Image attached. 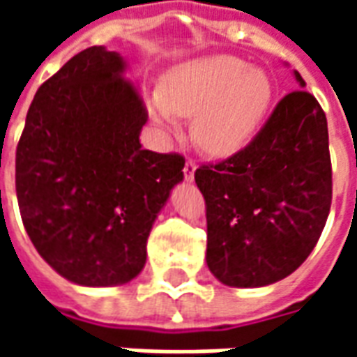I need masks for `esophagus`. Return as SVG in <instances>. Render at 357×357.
Wrapping results in <instances>:
<instances>
[{"instance_id":"34e87169","label":"esophagus","mask_w":357,"mask_h":357,"mask_svg":"<svg viewBox=\"0 0 357 357\" xmlns=\"http://www.w3.org/2000/svg\"><path fill=\"white\" fill-rule=\"evenodd\" d=\"M195 170H197V162L191 160V158H187L185 166H183V178H185L187 181H193Z\"/></svg>"}]
</instances>
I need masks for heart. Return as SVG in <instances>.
<instances>
[{"mask_svg": "<svg viewBox=\"0 0 357 357\" xmlns=\"http://www.w3.org/2000/svg\"><path fill=\"white\" fill-rule=\"evenodd\" d=\"M273 101L262 68L231 55H212L176 66L149 101L155 122L176 126L193 118V137L210 155H233L252 139Z\"/></svg>", "mask_w": 357, "mask_h": 357, "instance_id": "heart-1", "label": "heart"}]
</instances>
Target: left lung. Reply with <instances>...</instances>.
Here are the masks:
<instances>
[{
    "label": "left lung",
    "mask_w": 357,
    "mask_h": 357,
    "mask_svg": "<svg viewBox=\"0 0 357 357\" xmlns=\"http://www.w3.org/2000/svg\"><path fill=\"white\" fill-rule=\"evenodd\" d=\"M300 88L306 86L296 70ZM206 264L227 287H266L314 250L333 199L327 118L314 95H284L247 147L202 164Z\"/></svg>",
    "instance_id": "1"
}]
</instances>
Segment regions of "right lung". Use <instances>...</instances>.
<instances>
[{
  "label": "right lung",
  "instance_id": "1",
  "mask_svg": "<svg viewBox=\"0 0 357 357\" xmlns=\"http://www.w3.org/2000/svg\"><path fill=\"white\" fill-rule=\"evenodd\" d=\"M116 51L93 45L43 82L17 145L15 185L36 250L68 281H132L185 158L141 149L147 109Z\"/></svg>",
  "mask_w": 357,
  "mask_h": 357
}]
</instances>
